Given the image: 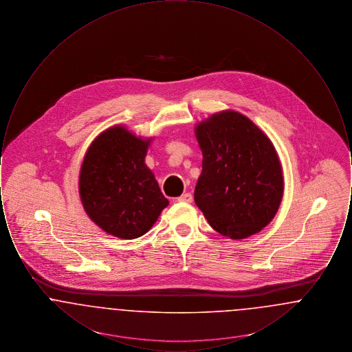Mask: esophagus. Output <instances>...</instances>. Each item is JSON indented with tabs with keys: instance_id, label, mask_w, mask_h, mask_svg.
I'll use <instances>...</instances> for the list:
<instances>
[{
	"instance_id": "34e87169",
	"label": "esophagus",
	"mask_w": 352,
	"mask_h": 352,
	"mask_svg": "<svg viewBox=\"0 0 352 352\" xmlns=\"http://www.w3.org/2000/svg\"><path fill=\"white\" fill-rule=\"evenodd\" d=\"M178 201H182V203H191L192 201V195L190 192H184L179 198Z\"/></svg>"
}]
</instances>
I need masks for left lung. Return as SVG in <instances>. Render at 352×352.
Wrapping results in <instances>:
<instances>
[{
    "label": "left lung",
    "mask_w": 352,
    "mask_h": 352,
    "mask_svg": "<svg viewBox=\"0 0 352 352\" xmlns=\"http://www.w3.org/2000/svg\"><path fill=\"white\" fill-rule=\"evenodd\" d=\"M195 137L203 162L194 199L210 226L232 240L260 232L284 197L283 166L270 138L231 109L198 122Z\"/></svg>",
    "instance_id": "1"
}]
</instances>
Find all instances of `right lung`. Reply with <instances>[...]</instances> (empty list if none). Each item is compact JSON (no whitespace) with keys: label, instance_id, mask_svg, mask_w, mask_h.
<instances>
[{"label":"right lung","instance_id":"1","mask_svg":"<svg viewBox=\"0 0 352 352\" xmlns=\"http://www.w3.org/2000/svg\"><path fill=\"white\" fill-rule=\"evenodd\" d=\"M153 138L125 125L101 132L84 155L79 195L84 211L104 232L132 240L146 234L168 201L145 157Z\"/></svg>","mask_w":352,"mask_h":352}]
</instances>
